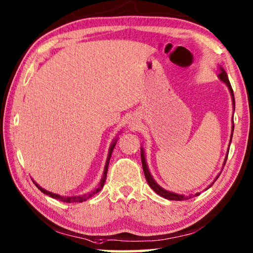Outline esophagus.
I'll return each mask as SVG.
<instances>
[{
    "label": "esophagus",
    "mask_w": 253,
    "mask_h": 253,
    "mask_svg": "<svg viewBox=\"0 0 253 253\" xmlns=\"http://www.w3.org/2000/svg\"><path fill=\"white\" fill-rule=\"evenodd\" d=\"M129 125H130V126H132V125H134V123H129Z\"/></svg>",
    "instance_id": "esophagus-1"
}]
</instances>
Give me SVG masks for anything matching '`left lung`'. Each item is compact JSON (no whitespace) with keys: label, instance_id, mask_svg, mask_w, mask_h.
<instances>
[{"label":"left lung","instance_id":"1","mask_svg":"<svg viewBox=\"0 0 253 253\" xmlns=\"http://www.w3.org/2000/svg\"><path fill=\"white\" fill-rule=\"evenodd\" d=\"M219 80L220 81H222L224 84H226L227 86H228V88H229V90H230V94H231V97H232V103H233V107H235V96H233V90H232V87H231V84H230V82H229V79H228V75H227V73L224 72V70L222 67H220V73H219ZM233 128H235V125H232V132H231V139H232V134H233ZM231 141V140H230ZM140 156H141V164H142V170H144V173H145V177H146V180H147V182H148V185H149V187L151 188V189H153L156 194L157 195H159V196H162V197H164V198H166V199H168V200H178V201H180V200H187V199H189V198H191V195H189V196H185V195H178V194H174V192H170V191H167V190H165L164 188H162L160 187L157 182H156L155 180H154V178L151 177V174H150V172H149V170H148V167H147V164H146V159H145V154H144V150L141 149V151H140ZM227 158H228V153H227V156H226V159H224V163H223V166L224 165H226V162H227ZM218 177H219V174L217 176V178H215V180H217L218 179ZM214 180V181H215ZM213 181V182H214ZM211 187V185L208 187V188H210ZM198 195H200L199 192L198 194H196V195H194V197H196V196H198Z\"/></svg>","mask_w":253,"mask_h":253}]
</instances>
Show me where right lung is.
<instances>
[{
  "label": "right lung",
  "instance_id": "add662e5",
  "mask_svg": "<svg viewBox=\"0 0 253 253\" xmlns=\"http://www.w3.org/2000/svg\"><path fill=\"white\" fill-rule=\"evenodd\" d=\"M116 142H117V139H115V140L113 141V144L111 145V148H109V151H108V157H107V160H106V165H105L104 173H103V177H102V179H100L99 186H98L97 188H96V189H95L94 191L89 192V194H87V195H83V196H76V197H64V196H59V195H56V194H53V192H49V191H47V190L43 189L42 187L39 186L38 183H36V182L34 181L35 186L38 187L39 189L43 192V194L47 195V196H49V197H52V198H55V199L61 200V201H63V203H83V201H85V200H87L88 198H90L91 196H94L95 194H97V192H98V191H100V189H102V188L104 187V183H105V181H106V177H107L108 164H109V160H111V156H112V153H113L114 147H115V145H116Z\"/></svg>",
  "mask_w": 253,
  "mask_h": 253
}]
</instances>
